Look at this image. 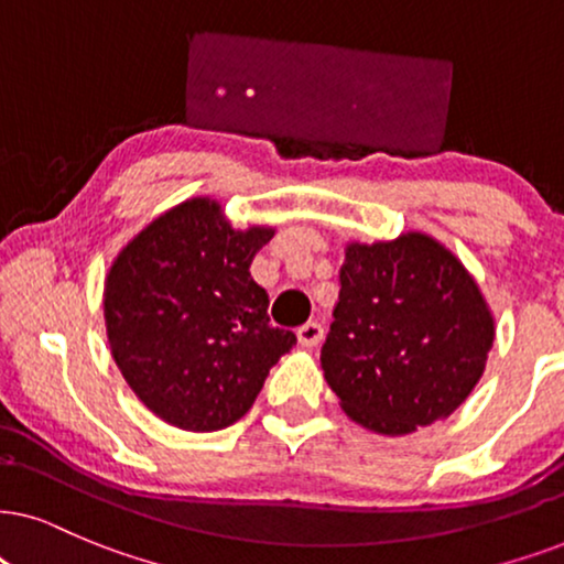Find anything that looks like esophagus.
I'll return each mask as SVG.
<instances>
[{"label": "esophagus", "mask_w": 564, "mask_h": 564, "mask_svg": "<svg viewBox=\"0 0 564 564\" xmlns=\"http://www.w3.org/2000/svg\"><path fill=\"white\" fill-rule=\"evenodd\" d=\"M296 338H299V346H302V348H315L319 340H323V325L306 323L296 330Z\"/></svg>", "instance_id": "esophagus-1"}]
</instances>
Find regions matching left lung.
<instances>
[{
    "label": "left lung",
    "instance_id": "8db88e82",
    "mask_svg": "<svg viewBox=\"0 0 564 564\" xmlns=\"http://www.w3.org/2000/svg\"><path fill=\"white\" fill-rule=\"evenodd\" d=\"M491 344L479 283L437 239L346 245L319 361L356 424L401 437L447 419L481 380Z\"/></svg>",
    "mask_w": 564,
    "mask_h": 564
}]
</instances>
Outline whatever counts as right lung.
<instances>
[{
	"instance_id": "right-lung-1",
	"label": "right lung",
	"mask_w": 564,
	"mask_h": 564,
	"mask_svg": "<svg viewBox=\"0 0 564 564\" xmlns=\"http://www.w3.org/2000/svg\"><path fill=\"white\" fill-rule=\"evenodd\" d=\"M270 226L231 229L210 197H192L142 229L111 262L104 317L111 356L155 416L216 432L252 409L270 367L296 346L270 325L249 275Z\"/></svg>"
}]
</instances>
